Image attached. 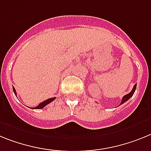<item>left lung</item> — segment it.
I'll use <instances>...</instances> for the list:
<instances>
[{
    "instance_id": "8db88e82",
    "label": "left lung",
    "mask_w": 151,
    "mask_h": 151,
    "mask_svg": "<svg viewBox=\"0 0 151 151\" xmlns=\"http://www.w3.org/2000/svg\"><path fill=\"white\" fill-rule=\"evenodd\" d=\"M136 86H137V83H136V84H134L133 89H132V90L130 92V93H129L126 94V95L123 96V98H122V102H121V103H120V105H122V104H123L124 103H125L126 101H128V99L132 97V96H133L134 93V91H135V90H136Z\"/></svg>"
}]
</instances>
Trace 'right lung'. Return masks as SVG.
I'll return each mask as SVG.
<instances>
[{
  "instance_id": "obj_1",
  "label": "right lung",
  "mask_w": 151,
  "mask_h": 151,
  "mask_svg": "<svg viewBox=\"0 0 151 151\" xmlns=\"http://www.w3.org/2000/svg\"><path fill=\"white\" fill-rule=\"evenodd\" d=\"M13 90H14V93H15V95L17 96V92H16V90L14 87H13ZM55 99V97H53V98H50V99H48L47 100H45L43 101L42 103H39V106H37L36 107H33V108L32 109H42L43 107H45V106H47L48 104H49L50 103H52V101L54 100V99Z\"/></svg>"
}]
</instances>
